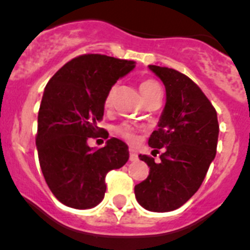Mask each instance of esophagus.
<instances>
[{
    "label": "esophagus",
    "mask_w": 250,
    "mask_h": 250,
    "mask_svg": "<svg viewBox=\"0 0 250 250\" xmlns=\"http://www.w3.org/2000/svg\"><path fill=\"white\" fill-rule=\"evenodd\" d=\"M130 160L131 161H137L138 160V153L133 148H130Z\"/></svg>",
    "instance_id": "obj_1"
}]
</instances>
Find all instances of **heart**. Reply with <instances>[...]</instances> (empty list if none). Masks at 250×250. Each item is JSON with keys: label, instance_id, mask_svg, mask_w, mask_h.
I'll list each match as a JSON object with an SVG mask.
<instances>
[{"label": "heart", "instance_id": "obj_1", "mask_svg": "<svg viewBox=\"0 0 250 250\" xmlns=\"http://www.w3.org/2000/svg\"><path fill=\"white\" fill-rule=\"evenodd\" d=\"M160 90L161 89L160 86H159V84L156 83L155 81H153V79H144V81L141 82L140 84V91L141 94H142L144 101H146V99H149L151 95L155 94V92L160 91ZM115 92H117V85L110 86V89L108 90L106 95V99H104V106H112ZM115 132H117L118 136H120V137H123L124 140L128 141V142H135L136 138H137V127L131 124H126V123L117 126Z\"/></svg>", "mask_w": 250, "mask_h": 250}]
</instances>
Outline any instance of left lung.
Returning <instances> with one entry per match:
<instances>
[{"instance_id":"8db88e82","label":"left lung","mask_w":250,"mask_h":250,"mask_svg":"<svg viewBox=\"0 0 250 250\" xmlns=\"http://www.w3.org/2000/svg\"><path fill=\"white\" fill-rule=\"evenodd\" d=\"M149 69L164 83L166 104L148 144L164 153L159 164L140 155L150 169L135 196L146 210L164 213L181 207L201 187L217 154L219 125L214 107L189 77L160 66Z\"/></svg>"}]
</instances>
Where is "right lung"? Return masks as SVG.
<instances>
[{
    "label": "right lung",
    "mask_w": 250,
    "mask_h": 250,
    "mask_svg": "<svg viewBox=\"0 0 250 250\" xmlns=\"http://www.w3.org/2000/svg\"><path fill=\"white\" fill-rule=\"evenodd\" d=\"M135 61L100 54L72 59L48 82L43 92L36 146L49 189L61 203L89 209L104 200V178L128 160V146L112 137L104 148H91L110 86L135 68ZM106 138H108V136Z\"/></svg>",
    "instance_id": "right-lung-1"
}]
</instances>
